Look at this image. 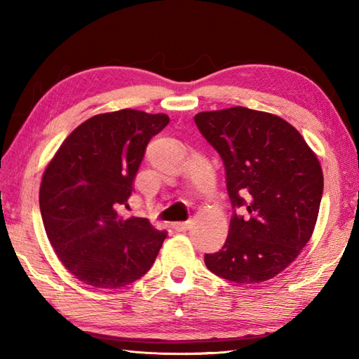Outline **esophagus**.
<instances>
[{"mask_svg":"<svg viewBox=\"0 0 359 359\" xmlns=\"http://www.w3.org/2000/svg\"><path fill=\"white\" fill-rule=\"evenodd\" d=\"M189 226H191V220H187V222H175V224H172V230L187 231Z\"/></svg>","mask_w":359,"mask_h":359,"instance_id":"34e87169","label":"esophagus"}]
</instances>
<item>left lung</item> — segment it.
I'll return each mask as SVG.
<instances>
[{"label": "left lung", "instance_id": "1", "mask_svg": "<svg viewBox=\"0 0 359 359\" xmlns=\"http://www.w3.org/2000/svg\"><path fill=\"white\" fill-rule=\"evenodd\" d=\"M194 121L222 158L233 208L224 247L205 255V265L236 284L269 280L311 238L323 199L321 165L302 135L273 114L236 106L201 112Z\"/></svg>", "mask_w": 359, "mask_h": 359}]
</instances>
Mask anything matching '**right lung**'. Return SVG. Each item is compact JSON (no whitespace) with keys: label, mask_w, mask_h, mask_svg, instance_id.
Returning <instances> with one entry per match:
<instances>
[{"label":"right lung","mask_w":359,"mask_h":359,"mask_svg":"<svg viewBox=\"0 0 359 359\" xmlns=\"http://www.w3.org/2000/svg\"><path fill=\"white\" fill-rule=\"evenodd\" d=\"M170 123L165 114H98L69 134L46 168L40 210L50 245L75 278L121 288L147 273L166 238L148 219H123L149 140Z\"/></svg>","instance_id":"right-lung-1"}]
</instances>
